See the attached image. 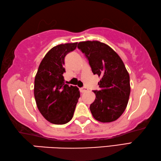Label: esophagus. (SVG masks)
Here are the masks:
<instances>
[{"mask_svg":"<svg viewBox=\"0 0 161 161\" xmlns=\"http://www.w3.org/2000/svg\"><path fill=\"white\" fill-rule=\"evenodd\" d=\"M88 91V88H86V87H83V88H80V92H85Z\"/></svg>","mask_w":161,"mask_h":161,"instance_id":"34e87169","label":"esophagus"}]
</instances>
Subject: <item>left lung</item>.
<instances>
[{"mask_svg": "<svg viewBox=\"0 0 161 161\" xmlns=\"http://www.w3.org/2000/svg\"><path fill=\"white\" fill-rule=\"evenodd\" d=\"M78 48L85 53L93 74L100 77L99 91H94L95 100L90 109L100 122L117 120L125 112L130 95L129 75L119 56L99 41L80 42Z\"/></svg>", "mask_w": 161, "mask_h": 161, "instance_id": "8db88e82", "label": "left lung"}]
</instances>
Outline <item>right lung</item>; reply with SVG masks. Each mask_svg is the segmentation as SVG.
<instances>
[{
  "label": "right lung",
  "mask_w": 161,
  "mask_h": 161,
  "mask_svg": "<svg viewBox=\"0 0 161 161\" xmlns=\"http://www.w3.org/2000/svg\"><path fill=\"white\" fill-rule=\"evenodd\" d=\"M75 43L57 45L47 53L35 75L34 95L39 111L48 122L64 125L71 120L80 91L65 83L64 58L75 50Z\"/></svg>",
  "instance_id": "add662e5"
}]
</instances>
